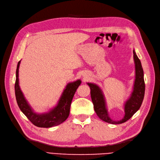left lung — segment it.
Instances as JSON below:
<instances>
[{"mask_svg": "<svg viewBox=\"0 0 160 160\" xmlns=\"http://www.w3.org/2000/svg\"><path fill=\"white\" fill-rule=\"evenodd\" d=\"M133 52V60L135 62V77L133 91L129 98L124 103L125 115L122 119L115 121L111 119L108 114L105 96L103 91L99 87L93 83H88L91 89V98L96 114L104 122L111 124H120L127 122L137 112L142 105L145 94V82L143 78V71L141 61L139 59L135 50Z\"/></svg>", "mask_w": 160, "mask_h": 160, "instance_id": "1", "label": "left lung"}]
</instances>
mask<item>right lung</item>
Returning <instances> with one entry per match:
<instances>
[{
  "mask_svg": "<svg viewBox=\"0 0 160 160\" xmlns=\"http://www.w3.org/2000/svg\"><path fill=\"white\" fill-rule=\"evenodd\" d=\"M21 61H18L16 71V81L14 85L17 102L22 112L31 123L39 128H51L64 122L69 115L71 103L78 87L81 85L80 79L69 83L63 90L55 107L49 111L42 113H35L25 99L19 86L18 69Z\"/></svg>",
  "mask_w": 160,
  "mask_h": 160,
  "instance_id": "right-lung-1",
  "label": "right lung"
}]
</instances>
